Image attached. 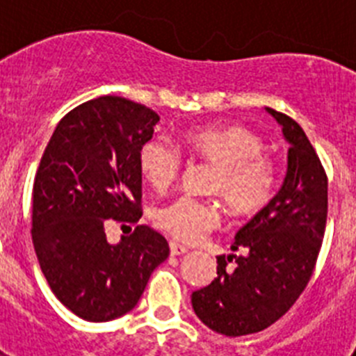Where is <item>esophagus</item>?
Listing matches in <instances>:
<instances>
[{
  "mask_svg": "<svg viewBox=\"0 0 356 356\" xmlns=\"http://www.w3.org/2000/svg\"><path fill=\"white\" fill-rule=\"evenodd\" d=\"M169 250H171V254H184L187 253L188 248L184 246V244H178V242L171 241L169 242Z\"/></svg>",
  "mask_w": 356,
  "mask_h": 356,
  "instance_id": "obj_1",
  "label": "esophagus"
}]
</instances>
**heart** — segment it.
I'll return each mask as SVG.
<instances>
[{
    "label": "heart",
    "instance_id": "1",
    "mask_svg": "<svg viewBox=\"0 0 356 356\" xmlns=\"http://www.w3.org/2000/svg\"><path fill=\"white\" fill-rule=\"evenodd\" d=\"M181 146L197 159L216 163L210 188L221 194L229 212L246 216L262 209L275 187V165L262 153L259 135L242 127L196 128L184 135ZM139 169L156 191H165L181 169V155L171 143L153 139L139 149ZM219 207L210 200L175 197L155 212V221L165 234L185 242L197 241L217 226Z\"/></svg>",
    "mask_w": 356,
    "mask_h": 356
}]
</instances>
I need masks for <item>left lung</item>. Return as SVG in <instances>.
I'll list each match as a JSON object with an SVG mask.
<instances>
[{"label":"left lung","mask_w":356,"mask_h":356,"mask_svg":"<svg viewBox=\"0 0 356 356\" xmlns=\"http://www.w3.org/2000/svg\"><path fill=\"white\" fill-rule=\"evenodd\" d=\"M287 140L278 193L217 257V278L193 292L196 316L212 332L241 337L266 330L287 312L310 282L328 213V180L303 128L266 108Z\"/></svg>","instance_id":"obj_1"}]
</instances>
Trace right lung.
I'll return each mask as SVG.
<instances>
[{"label":"right lung","mask_w":356,"mask_h":356,"mask_svg":"<svg viewBox=\"0 0 356 356\" xmlns=\"http://www.w3.org/2000/svg\"><path fill=\"white\" fill-rule=\"evenodd\" d=\"M159 114L127 97L102 96L71 110L53 131L33 184L31 238L53 294L90 323L118 319L139 303L169 257L147 226L108 242V222L140 219L139 149Z\"/></svg>","instance_id":"obj_1"}]
</instances>
